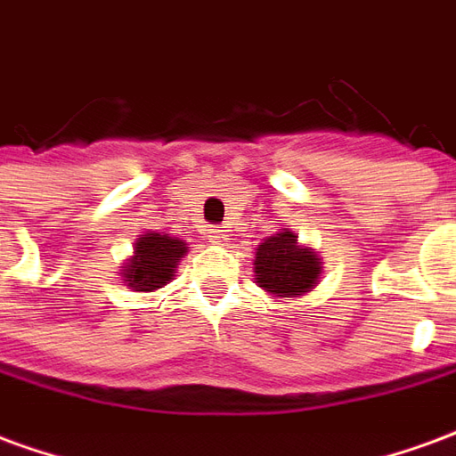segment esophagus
<instances>
[{
  "mask_svg": "<svg viewBox=\"0 0 456 456\" xmlns=\"http://www.w3.org/2000/svg\"><path fill=\"white\" fill-rule=\"evenodd\" d=\"M209 239H212V241H224V239H227V229L224 227H215V229H209Z\"/></svg>",
  "mask_w": 456,
  "mask_h": 456,
  "instance_id": "34e87169",
  "label": "esophagus"
}]
</instances>
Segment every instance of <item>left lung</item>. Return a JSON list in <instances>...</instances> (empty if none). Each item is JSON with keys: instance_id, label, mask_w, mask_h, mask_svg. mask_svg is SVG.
Masks as SVG:
<instances>
[{"instance_id": "left-lung-1", "label": "left lung", "mask_w": 456, "mask_h": 456, "mask_svg": "<svg viewBox=\"0 0 456 456\" xmlns=\"http://www.w3.org/2000/svg\"><path fill=\"white\" fill-rule=\"evenodd\" d=\"M254 273L258 288L273 297H300L317 283L322 261L313 248L300 247L293 232L283 229L258 244Z\"/></svg>"}]
</instances>
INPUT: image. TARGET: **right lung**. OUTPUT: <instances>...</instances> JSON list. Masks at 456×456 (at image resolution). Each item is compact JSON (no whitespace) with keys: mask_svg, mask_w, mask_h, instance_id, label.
<instances>
[{"mask_svg":"<svg viewBox=\"0 0 456 456\" xmlns=\"http://www.w3.org/2000/svg\"><path fill=\"white\" fill-rule=\"evenodd\" d=\"M188 254V244L183 239L149 232L141 234L134 244V256L121 266L124 283L139 293H153L168 283L178 261Z\"/></svg>","mask_w":456,"mask_h":456,"instance_id":"obj_1","label":"right lung"}]
</instances>
